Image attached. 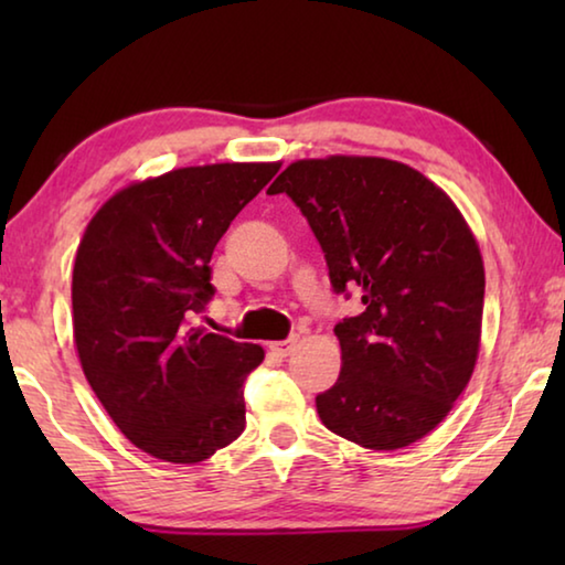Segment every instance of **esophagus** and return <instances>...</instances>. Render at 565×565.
Instances as JSON below:
<instances>
[{
  "mask_svg": "<svg viewBox=\"0 0 565 565\" xmlns=\"http://www.w3.org/2000/svg\"><path fill=\"white\" fill-rule=\"evenodd\" d=\"M294 347H296V337H291V339H284V341H274L271 343V353H276V356H289V353L294 351Z\"/></svg>",
  "mask_w": 565,
  "mask_h": 565,
  "instance_id": "34e87169",
  "label": "esophagus"
}]
</instances>
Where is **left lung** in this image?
<instances>
[{
	"mask_svg": "<svg viewBox=\"0 0 565 565\" xmlns=\"http://www.w3.org/2000/svg\"><path fill=\"white\" fill-rule=\"evenodd\" d=\"M266 194L301 209L337 294L363 311L337 323L341 374L321 424L396 451L441 424L473 374L483 262L461 212L420 171L379 157L301 159Z\"/></svg>",
	"mask_w": 565,
	"mask_h": 565,
	"instance_id": "1",
	"label": "left lung"
}]
</instances>
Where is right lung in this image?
Instances as JSON below:
<instances>
[{
	"label": "right lung",
	"mask_w": 565,
	"mask_h": 565,
	"mask_svg": "<svg viewBox=\"0 0 565 565\" xmlns=\"http://www.w3.org/2000/svg\"><path fill=\"white\" fill-rule=\"evenodd\" d=\"M279 164L174 169L114 194L92 218L72 279L74 343L89 386L129 441L199 463L242 436L256 343L194 327L214 296L212 254Z\"/></svg>",
	"instance_id": "add662e5"
}]
</instances>
